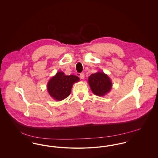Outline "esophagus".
Instances as JSON below:
<instances>
[{
	"label": "esophagus",
	"mask_w": 158,
	"mask_h": 158,
	"mask_svg": "<svg viewBox=\"0 0 158 158\" xmlns=\"http://www.w3.org/2000/svg\"><path fill=\"white\" fill-rule=\"evenodd\" d=\"M79 77H80V78H81V79H84V77H85V74H84L83 73H80V75H79Z\"/></svg>",
	"instance_id": "obj_1"
}]
</instances>
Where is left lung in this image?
I'll return each mask as SVG.
<instances>
[{
  "label": "left lung",
  "instance_id": "obj_1",
  "mask_svg": "<svg viewBox=\"0 0 158 158\" xmlns=\"http://www.w3.org/2000/svg\"><path fill=\"white\" fill-rule=\"evenodd\" d=\"M88 83L92 92L99 97L106 95L113 86L110 78L103 72H98L89 76Z\"/></svg>",
  "mask_w": 158,
  "mask_h": 158
}]
</instances>
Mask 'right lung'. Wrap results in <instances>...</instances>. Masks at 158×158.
Returning a JSON list of instances; mask_svg holds the SVG:
<instances>
[{
    "instance_id": "obj_1",
    "label": "right lung",
    "mask_w": 158,
    "mask_h": 158,
    "mask_svg": "<svg viewBox=\"0 0 158 158\" xmlns=\"http://www.w3.org/2000/svg\"><path fill=\"white\" fill-rule=\"evenodd\" d=\"M79 81L76 76H67L61 71L58 72L48 81L47 89L52 98L60 101L70 95L73 85Z\"/></svg>"
}]
</instances>
